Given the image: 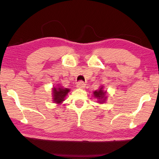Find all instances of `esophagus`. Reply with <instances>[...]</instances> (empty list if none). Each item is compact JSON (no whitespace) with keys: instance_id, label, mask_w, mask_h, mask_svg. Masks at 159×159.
<instances>
[{"instance_id":"esophagus-1","label":"esophagus","mask_w":159,"mask_h":159,"mask_svg":"<svg viewBox=\"0 0 159 159\" xmlns=\"http://www.w3.org/2000/svg\"><path fill=\"white\" fill-rule=\"evenodd\" d=\"M77 88H79V89H84V88H85V84H84L83 82L80 81L79 82H77Z\"/></svg>"}]
</instances>
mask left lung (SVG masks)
Here are the masks:
<instances>
[{
	"label": "left lung",
	"mask_w": 159,
	"mask_h": 159,
	"mask_svg": "<svg viewBox=\"0 0 159 159\" xmlns=\"http://www.w3.org/2000/svg\"><path fill=\"white\" fill-rule=\"evenodd\" d=\"M93 97L97 100V102L98 103H106V100L108 98L107 90H104V86H100L98 90L94 91L93 93Z\"/></svg>",
	"instance_id": "left-lung-1"
}]
</instances>
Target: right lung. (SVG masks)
Returning <instances> with one entry per match:
<instances>
[{
    "instance_id": "1",
    "label": "right lung",
    "mask_w": 159,
    "mask_h": 159,
    "mask_svg": "<svg viewBox=\"0 0 159 159\" xmlns=\"http://www.w3.org/2000/svg\"><path fill=\"white\" fill-rule=\"evenodd\" d=\"M70 92V89L64 88L58 84L52 88V99L53 102L56 104H61L65 101L66 96Z\"/></svg>"
}]
</instances>
